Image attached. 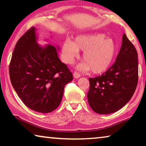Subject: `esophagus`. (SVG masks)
I'll list each match as a JSON object with an SVG mask.
<instances>
[{
	"label": "esophagus",
	"mask_w": 146,
	"mask_h": 146,
	"mask_svg": "<svg viewBox=\"0 0 146 146\" xmlns=\"http://www.w3.org/2000/svg\"><path fill=\"white\" fill-rule=\"evenodd\" d=\"M73 76H74V78H78L80 77V73H78L77 72H74Z\"/></svg>",
	"instance_id": "34e87169"
}]
</instances>
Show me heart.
I'll return each mask as SVG.
<instances>
[{"mask_svg": "<svg viewBox=\"0 0 146 146\" xmlns=\"http://www.w3.org/2000/svg\"><path fill=\"white\" fill-rule=\"evenodd\" d=\"M64 60L71 64L78 56V51H84L82 59L84 62L80 64V70H91L93 73H104L111 67L117 52L115 42L106 38L102 33L80 35L76 36L75 41L66 40L62 46Z\"/></svg>", "mask_w": 146, "mask_h": 146, "instance_id": "obj_1", "label": "heart"}]
</instances>
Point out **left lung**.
Wrapping results in <instances>:
<instances>
[{"label": "left lung", "mask_w": 146, "mask_h": 146, "mask_svg": "<svg viewBox=\"0 0 146 146\" xmlns=\"http://www.w3.org/2000/svg\"><path fill=\"white\" fill-rule=\"evenodd\" d=\"M138 65L137 51L123 34L122 46L115 63L101 76L89 78L88 100L94 111L110 114L129 102L137 86Z\"/></svg>", "instance_id": "1"}]
</instances>
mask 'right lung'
Listing matches in <instances>:
<instances>
[{
  "label": "right lung",
  "instance_id": "right-lung-1",
  "mask_svg": "<svg viewBox=\"0 0 146 146\" xmlns=\"http://www.w3.org/2000/svg\"><path fill=\"white\" fill-rule=\"evenodd\" d=\"M35 31L31 27L17 42L9 64V77L27 107L48 113L60 105L64 87L73 80V75L61 62L55 47L38 45Z\"/></svg>",
  "mask_w": 146,
  "mask_h": 146
}]
</instances>
